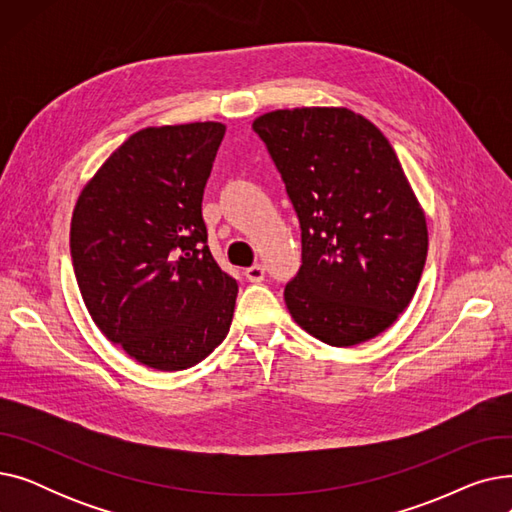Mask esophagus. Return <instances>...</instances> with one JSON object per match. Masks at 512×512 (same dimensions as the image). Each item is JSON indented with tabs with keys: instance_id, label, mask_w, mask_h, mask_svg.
<instances>
[{
	"instance_id": "1",
	"label": "esophagus",
	"mask_w": 512,
	"mask_h": 512,
	"mask_svg": "<svg viewBox=\"0 0 512 512\" xmlns=\"http://www.w3.org/2000/svg\"><path fill=\"white\" fill-rule=\"evenodd\" d=\"M245 276H247V280H249V282H253V284L263 282V278H265L263 265H251V267H247V270H245Z\"/></svg>"
}]
</instances>
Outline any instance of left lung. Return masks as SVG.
Listing matches in <instances>:
<instances>
[{
    "mask_svg": "<svg viewBox=\"0 0 512 512\" xmlns=\"http://www.w3.org/2000/svg\"><path fill=\"white\" fill-rule=\"evenodd\" d=\"M301 222L303 265L284 301L330 346L388 330L427 257L421 203L384 132L348 107H294L253 122Z\"/></svg>",
    "mask_w": 512,
    "mask_h": 512,
    "instance_id": "1",
    "label": "left lung"
}]
</instances>
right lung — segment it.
<instances>
[{
	"mask_svg": "<svg viewBox=\"0 0 512 512\" xmlns=\"http://www.w3.org/2000/svg\"><path fill=\"white\" fill-rule=\"evenodd\" d=\"M222 122L149 126L74 205L70 253L101 334L157 371L201 363L232 324L238 284L211 257L201 201Z\"/></svg>",
	"mask_w": 512,
	"mask_h": 512,
	"instance_id": "add662e5",
	"label": "right lung"
}]
</instances>
